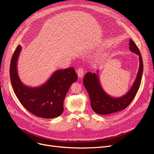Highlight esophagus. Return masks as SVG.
Segmentation results:
<instances>
[{
  "label": "esophagus",
  "instance_id": "obj_1",
  "mask_svg": "<svg viewBox=\"0 0 154 154\" xmlns=\"http://www.w3.org/2000/svg\"><path fill=\"white\" fill-rule=\"evenodd\" d=\"M77 75H78V77L81 78L82 77V76L84 75V69L82 68V67H79L77 70Z\"/></svg>",
  "mask_w": 154,
  "mask_h": 154
}]
</instances>
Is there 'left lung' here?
<instances>
[{
	"label": "left lung",
	"mask_w": 154,
	"mask_h": 154,
	"mask_svg": "<svg viewBox=\"0 0 154 154\" xmlns=\"http://www.w3.org/2000/svg\"><path fill=\"white\" fill-rule=\"evenodd\" d=\"M129 49L139 57V69L131 89L120 97H112L103 91L97 74L87 72L83 79L85 88L89 95L91 107L98 114L107 115L125 109L136 95L140 85L143 73V61L138 47L131 39L129 40ZM98 73V71H97Z\"/></svg>",
	"instance_id": "1"
}]
</instances>
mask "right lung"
Masks as SVG:
<instances>
[{
  "instance_id": "right-lung-1",
  "label": "right lung",
  "mask_w": 154,
  "mask_h": 154,
  "mask_svg": "<svg viewBox=\"0 0 154 154\" xmlns=\"http://www.w3.org/2000/svg\"><path fill=\"white\" fill-rule=\"evenodd\" d=\"M21 49V46L18 45L10 66L11 80L15 95L31 114L44 119L57 117L63 111V100L70 85L77 80L75 69L70 67L56 70L44 84L37 87H28L21 82L17 72Z\"/></svg>"
}]
</instances>
